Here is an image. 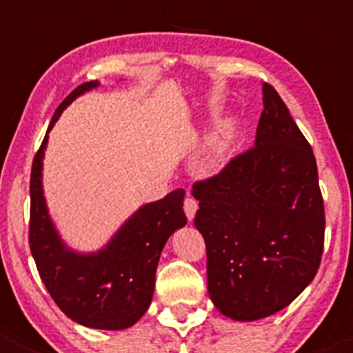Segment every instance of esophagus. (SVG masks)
<instances>
[{"label":"esophagus","mask_w":353,"mask_h":353,"mask_svg":"<svg viewBox=\"0 0 353 353\" xmlns=\"http://www.w3.org/2000/svg\"><path fill=\"white\" fill-rule=\"evenodd\" d=\"M196 209H199V202H196L193 196H186V199H184V212H186L188 221H193Z\"/></svg>","instance_id":"obj_1"}]
</instances>
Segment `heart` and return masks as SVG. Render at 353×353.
Here are the masks:
<instances>
[{
	"label": "heart",
	"mask_w": 353,
	"mask_h": 353,
	"mask_svg": "<svg viewBox=\"0 0 353 353\" xmlns=\"http://www.w3.org/2000/svg\"><path fill=\"white\" fill-rule=\"evenodd\" d=\"M239 136V127L235 120H226L216 130L210 134L207 139L205 148H203V161L210 167H217L228 160L233 146L236 143Z\"/></svg>",
	"instance_id": "heart-1"
}]
</instances>
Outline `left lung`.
Returning a JSON list of instances; mask_svg holds the SVG:
<instances>
[{
	"mask_svg": "<svg viewBox=\"0 0 353 353\" xmlns=\"http://www.w3.org/2000/svg\"><path fill=\"white\" fill-rule=\"evenodd\" d=\"M207 247V289L226 317L281 312L314 281L324 249V202L314 151L275 88L263 83L254 146L193 184Z\"/></svg>",
	"mask_w": 353,
	"mask_h": 353,
	"instance_id": "8db88e82",
	"label": "left lung"
}]
</instances>
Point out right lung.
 I'll use <instances>...</instances> for the list:
<instances>
[{
	"label": "right lung",
	"instance_id": "obj_1",
	"mask_svg": "<svg viewBox=\"0 0 353 353\" xmlns=\"http://www.w3.org/2000/svg\"><path fill=\"white\" fill-rule=\"evenodd\" d=\"M99 85L87 81L62 101L36 153L29 186V245L43 284L69 319L85 327L120 331L136 324L150 308L163 245L186 225L184 190H174L161 200L141 205L99 251L78 252L65 245L43 195V157L48 132L62 111Z\"/></svg>",
	"mask_w": 353,
	"mask_h": 353
}]
</instances>
